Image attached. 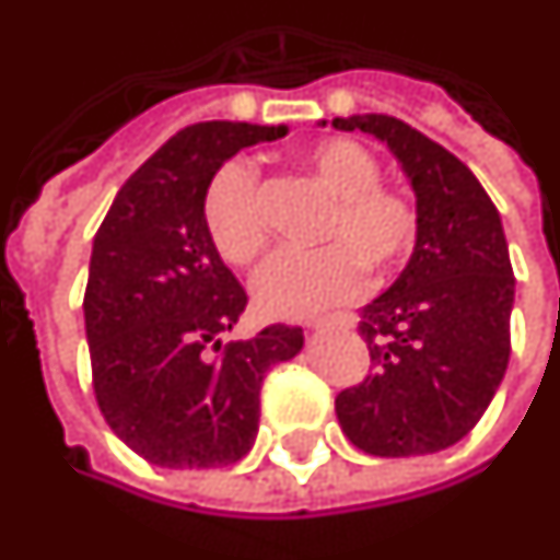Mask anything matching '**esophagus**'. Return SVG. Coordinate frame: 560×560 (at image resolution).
I'll use <instances>...</instances> for the list:
<instances>
[{
  "mask_svg": "<svg viewBox=\"0 0 560 560\" xmlns=\"http://www.w3.org/2000/svg\"><path fill=\"white\" fill-rule=\"evenodd\" d=\"M330 324H336V327H354V324H358V318H354V315H348V312H342V315H334V318L312 320L308 327H312V330H320V327H330Z\"/></svg>",
  "mask_w": 560,
  "mask_h": 560,
  "instance_id": "esophagus-1",
  "label": "esophagus"
}]
</instances>
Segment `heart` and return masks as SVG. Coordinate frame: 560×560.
I'll list each match as a JSON object with an SVG mask.
<instances>
[{
    "label": "heart",
    "instance_id": "b5f03b06",
    "mask_svg": "<svg viewBox=\"0 0 560 560\" xmlns=\"http://www.w3.org/2000/svg\"><path fill=\"white\" fill-rule=\"evenodd\" d=\"M334 206L320 221L315 252H279L254 279V303L269 318H312L358 296L363 269L388 276L418 245V202L400 187L382 185V163L354 139H324L303 158ZM202 221L214 252L230 267H252L269 242L260 175L252 163H226L212 178Z\"/></svg>",
    "mask_w": 560,
    "mask_h": 560
}]
</instances>
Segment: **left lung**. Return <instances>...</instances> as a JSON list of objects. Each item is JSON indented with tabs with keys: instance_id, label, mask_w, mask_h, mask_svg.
Returning a JSON list of instances; mask_svg holds the SVG:
<instances>
[{
	"instance_id": "8db88e82",
	"label": "left lung",
	"mask_w": 560,
	"mask_h": 560,
	"mask_svg": "<svg viewBox=\"0 0 560 560\" xmlns=\"http://www.w3.org/2000/svg\"><path fill=\"white\" fill-rule=\"evenodd\" d=\"M388 142L416 187L409 267L361 312L370 375L339 390L336 418L375 457L430 455L464 440L510 363L515 300L503 224L479 178L443 144L388 115L336 117Z\"/></svg>"
}]
</instances>
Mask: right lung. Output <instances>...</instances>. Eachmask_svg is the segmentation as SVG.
I'll list each match as a JSON object with an SVG mask.
<instances>
[{
    "instance_id": "add662e5",
    "label": "right lung",
    "mask_w": 560,
    "mask_h": 560,
    "mask_svg": "<svg viewBox=\"0 0 560 560\" xmlns=\"http://www.w3.org/2000/svg\"><path fill=\"white\" fill-rule=\"evenodd\" d=\"M284 132L185 127L132 172L96 230L84 291L93 394L108 428L158 467L212 470L248 455L264 375L303 348L288 324L224 342L248 296L202 221L221 163Z\"/></svg>"
}]
</instances>
